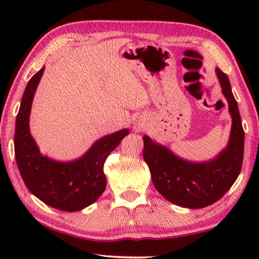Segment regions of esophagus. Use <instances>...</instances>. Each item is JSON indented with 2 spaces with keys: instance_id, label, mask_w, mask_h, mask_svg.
Segmentation results:
<instances>
[{
  "instance_id": "obj_1",
  "label": "esophagus",
  "mask_w": 259,
  "mask_h": 259,
  "mask_svg": "<svg viewBox=\"0 0 259 259\" xmlns=\"http://www.w3.org/2000/svg\"><path fill=\"white\" fill-rule=\"evenodd\" d=\"M145 128V124L142 123V122H137V123H135V129L137 131H140Z\"/></svg>"
}]
</instances>
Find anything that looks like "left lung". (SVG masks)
Returning <instances> with one entry per match:
<instances>
[{"label": "left lung", "mask_w": 259, "mask_h": 259, "mask_svg": "<svg viewBox=\"0 0 259 259\" xmlns=\"http://www.w3.org/2000/svg\"><path fill=\"white\" fill-rule=\"evenodd\" d=\"M222 93L229 103L232 128L227 146L212 160L191 162L144 136V160L148 165L156 191L179 207L200 209L222 198L238 178L242 168L244 131L238 103L232 94L230 80L216 68Z\"/></svg>", "instance_id": "8db88e82"}]
</instances>
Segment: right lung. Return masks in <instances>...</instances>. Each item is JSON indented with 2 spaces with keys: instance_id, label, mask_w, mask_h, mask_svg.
I'll return each mask as SVG.
<instances>
[{
  "instance_id": "right-lung-1",
  "label": "right lung",
  "mask_w": 259,
  "mask_h": 259,
  "mask_svg": "<svg viewBox=\"0 0 259 259\" xmlns=\"http://www.w3.org/2000/svg\"><path fill=\"white\" fill-rule=\"evenodd\" d=\"M45 67L26 85L16 119L15 155L21 178L28 190L50 207L78 211L93 204L106 188L104 163L120 145L129 129L104 136L76 160L59 162L42 155L29 131L33 98Z\"/></svg>"
}]
</instances>
